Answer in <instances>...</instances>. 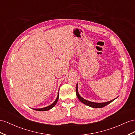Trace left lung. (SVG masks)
I'll return each instance as SVG.
<instances>
[{
    "label": "left lung",
    "mask_w": 135,
    "mask_h": 135,
    "mask_svg": "<svg viewBox=\"0 0 135 135\" xmlns=\"http://www.w3.org/2000/svg\"><path fill=\"white\" fill-rule=\"evenodd\" d=\"M76 94L77 95V97L79 99V100H80L81 103H83L84 104L87 105L89 107H92V108H103V107H105L106 105H107L109 104H110L111 102H112L113 100H115L117 98L114 99L112 100L109 101V102H104V103H95V102H89L87 100H85L82 97L80 96L79 95V92H78V83L76 84Z\"/></svg>",
    "instance_id": "8db88e82"
}]
</instances>
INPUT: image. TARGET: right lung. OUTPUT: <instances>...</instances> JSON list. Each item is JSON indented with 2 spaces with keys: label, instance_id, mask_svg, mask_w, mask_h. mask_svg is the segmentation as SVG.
<instances>
[{
  "label": "right lung",
  "instance_id": "add662e5",
  "mask_svg": "<svg viewBox=\"0 0 135 135\" xmlns=\"http://www.w3.org/2000/svg\"><path fill=\"white\" fill-rule=\"evenodd\" d=\"M59 93H58V95H57V98L56 99V100H55V101L52 104H51L50 105L48 106V107H44V108H38V109H33L34 110H37V111H46V110H50L52 108H53V107L56 105V104L57 103V100H58V99H59Z\"/></svg>",
  "mask_w": 135,
  "mask_h": 135
}]
</instances>
